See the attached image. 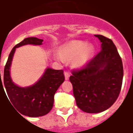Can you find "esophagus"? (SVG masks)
Listing matches in <instances>:
<instances>
[{
    "label": "esophagus",
    "instance_id": "esophagus-1",
    "mask_svg": "<svg viewBox=\"0 0 133 133\" xmlns=\"http://www.w3.org/2000/svg\"><path fill=\"white\" fill-rule=\"evenodd\" d=\"M64 74H65V79L66 80L69 79V77L70 76V73L69 72H67V71H65V72L64 73Z\"/></svg>",
    "mask_w": 133,
    "mask_h": 133
}]
</instances>
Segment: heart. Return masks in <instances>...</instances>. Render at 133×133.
<instances>
[{"label": "heart", "mask_w": 133, "mask_h": 133, "mask_svg": "<svg viewBox=\"0 0 133 133\" xmlns=\"http://www.w3.org/2000/svg\"><path fill=\"white\" fill-rule=\"evenodd\" d=\"M93 47L86 42L82 41H73L65 44L60 52V55H57V60L63 62L65 60H73L76 58L73 62L74 66L82 67L85 65L90 60L93 53Z\"/></svg>", "instance_id": "heart-1"}]
</instances>
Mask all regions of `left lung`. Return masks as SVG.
<instances>
[{
	"label": "left lung",
	"mask_w": 133,
	"mask_h": 133,
	"mask_svg": "<svg viewBox=\"0 0 133 133\" xmlns=\"http://www.w3.org/2000/svg\"><path fill=\"white\" fill-rule=\"evenodd\" d=\"M95 36L102 42V50L70 76L76 104L88 113L109 108L118 98L123 78L121 57L112 39Z\"/></svg>",
	"instance_id": "obj_1"
}]
</instances>
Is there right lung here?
<instances>
[{"label": "right lung", "instance_id": "right-lung-1", "mask_svg": "<svg viewBox=\"0 0 133 133\" xmlns=\"http://www.w3.org/2000/svg\"><path fill=\"white\" fill-rule=\"evenodd\" d=\"M42 42L43 39L36 37H28L21 41L12 49L9 54L4 68L3 81L0 73V90L1 86L5 92L3 84L9 99L8 101L10 100V104H12L21 115L31 117H41L50 112L53 107L55 94L65 80L63 70L47 68L41 79L34 85L21 88L12 82L9 70L16 48L28 44L39 45Z\"/></svg>", "mask_w": 133, "mask_h": 133}]
</instances>
